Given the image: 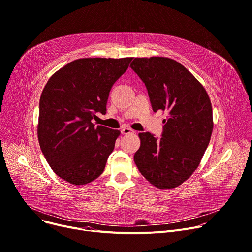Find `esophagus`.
Returning <instances> with one entry per match:
<instances>
[{
	"mask_svg": "<svg viewBox=\"0 0 252 252\" xmlns=\"http://www.w3.org/2000/svg\"><path fill=\"white\" fill-rule=\"evenodd\" d=\"M121 131H122V133H123V134H130V133H134V130H132L131 128L126 127V126L123 127Z\"/></svg>",
	"mask_w": 252,
	"mask_h": 252,
	"instance_id": "34e87169",
	"label": "esophagus"
}]
</instances>
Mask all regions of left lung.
Wrapping results in <instances>:
<instances>
[{"mask_svg": "<svg viewBox=\"0 0 252 252\" xmlns=\"http://www.w3.org/2000/svg\"><path fill=\"white\" fill-rule=\"evenodd\" d=\"M145 83L155 113L165 111L161 137L140 132L134 162L161 189L181 186L197 168L209 143L213 122L208 94L183 64L163 57L135 58L130 63Z\"/></svg>", "mask_w": 252, "mask_h": 252, "instance_id": "obj_1", "label": "left lung"}]
</instances>
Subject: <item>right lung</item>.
Listing matches in <instances>:
<instances>
[{"label":"right lung","mask_w":252,"mask_h":252,"mask_svg":"<svg viewBox=\"0 0 252 252\" xmlns=\"http://www.w3.org/2000/svg\"><path fill=\"white\" fill-rule=\"evenodd\" d=\"M132 58H86L69 63L50 78L40 98L38 137L54 172L71 185L98 177L115 149L120 130L92 123L106 112L114 84Z\"/></svg>","instance_id":"obj_1"}]
</instances>
